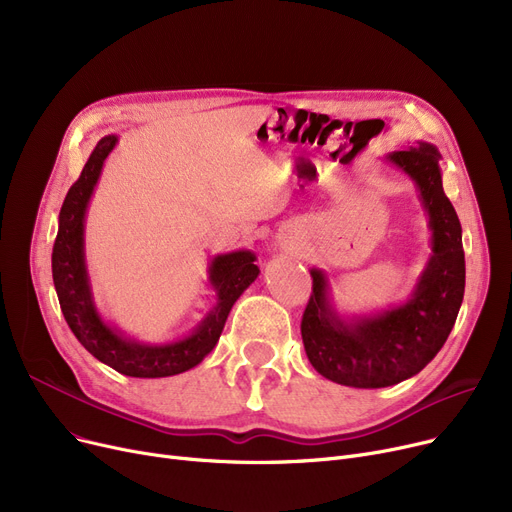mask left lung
<instances>
[{
	"label": "left lung",
	"mask_w": 512,
	"mask_h": 512,
	"mask_svg": "<svg viewBox=\"0 0 512 512\" xmlns=\"http://www.w3.org/2000/svg\"><path fill=\"white\" fill-rule=\"evenodd\" d=\"M386 159L413 178L432 228V257L411 299L344 321L330 303L326 274L311 270L313 292L301 321L305 353L317 373L353 388H386L419 373L444 346L465 294L463 230L444 193L438 149L419 143Z\"/></svg>",
	"instance_id": "8db88e82"
}]
</instances>
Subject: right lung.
Segmentation results:
<instances>
[{
    "label": "right lung",
    "mask_w": 512,
    "mask_h": 512,
    "mask_svg": "<svg viewBox=\"0 0 512 512\" xmlns=\"http://www.w3.org/2000/svg\"><path fill=\"white\" fill-rule=\"evenodd\" d=\"M118 137H103L70 186L60 211V228L51 253L53 284L62 313L72 334L101 363L130 378H168L199 365L218 344L228 313L236 299L259 276L251 251H234L213 257L209 282L218 290V303L205 315L191 336L168 344H141L120 336L99 317L85 265V213L99 180L105 157Z\"/></svg>",
    "instance_id": "obj_1"
}]
</instances>
